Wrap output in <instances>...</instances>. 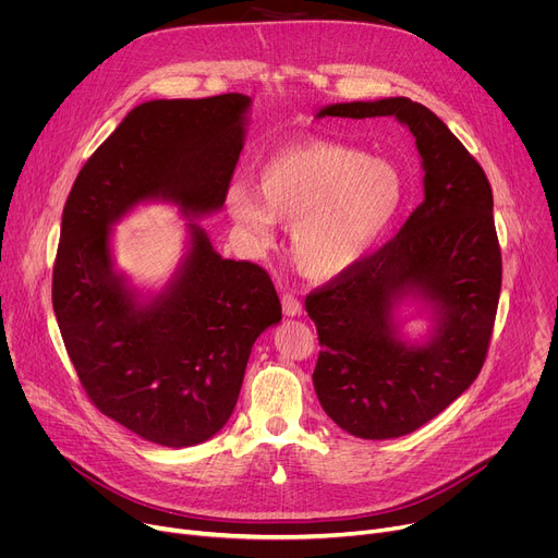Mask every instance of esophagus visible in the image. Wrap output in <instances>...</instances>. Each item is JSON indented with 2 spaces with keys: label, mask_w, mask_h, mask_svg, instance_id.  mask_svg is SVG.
Segmentation results:
<instances>
[{
  "label": "esophagus",
  "mask_w": 558,
  "mask_h": 558,
  "mask_svg": "<svg viewBox=\"0 0 558 558\" xmlns=\"http://www.w3.org/2000/svg\"><path fill=\"white\" fill-rule=\"evenodd\" d=\"M282 312H284V316H301L303 314V303L296 296L282 294Z\"/></svg>",
  "instance_id": "obj_1"
}]
</instances>
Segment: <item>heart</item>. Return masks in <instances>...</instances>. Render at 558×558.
I'll return each mask as SVG.
<instances>
[{"label":"heart","mask_w":558,"mask_h":558,"mask_svg":"<svg viewBox=\"0 0 558 558\" xmlns=\"http://www.w3.org/2000/svg\"><path fill=\"white\" fill-rule=\"evenodd\" d=\"M254 192L234 183L226 210L246 238L269 244L291 226V257L312 278L350 271L385 240L407 196L400 169L335 142H299L257 167Z\"/></svg>","instance_id":"heart-1"}]
</instances>
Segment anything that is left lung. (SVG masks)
<instances>
[{"label": "left lung", "instance_id": "1", "mask_svg": "<svg viewBox=\"0 0 558 558\" xmlns=\"http://www.w3.org/2000/svg\"><path fill=\"white\" fill-rule=\"evenodd\" d=\"M316 117H396L416 137L423 203L387 246L305 299L324 412L353 436L398 438L441 414L486 360L502 287L493 192L480 162L423 104H330ZM404 306L428 314L425 338L401 332Z\"/></svg>", "mask_w": 558, "mask_h": 558}]
</instances>
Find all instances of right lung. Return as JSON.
<instances>
[{"label": "right lung", "mask_w": 558, "mask_h": 558, "mask_svg": "<svg viewBox=\"0 0 558 558\" xmlns=\"http://www.w3.org/2000/svg\"><path fill=\"white\" fill-rule=\"evenodd\" d=\"M251 97L135 106L68 196L51 301L68 355L99 412L165 448L198 446L230 418L255 339L282 318L269 274L221 257L196 219L223 208ZM189 219L186 253L158 292L113 269L111 226L137 204Z\"/></svg>", "instance_id": "add662e5"}]
</instances>
